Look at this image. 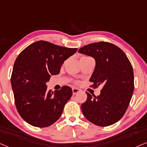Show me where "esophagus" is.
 <instances>
[{
    "label": "esophagus",
    "instance_id": "esophagus-1",
    "mask_svg": "<svg viewBox=\"0 0 147 147\" xmlns=\"http://www.w3.org/2000/svg\"><path fill=\"white\" fill-rule=\"evenodd\" d=\"M80 91V90L79 88H76V87L72 88V92H73V95H76V94L78 93Z\"/></svg>",
    "mask_w": 147,
    "mask_h": 147
}]
</instances>
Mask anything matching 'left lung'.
<instances>
[{
    "instance_id": "8db88e82",
    "label": "left lung",
    "mask_w": 147,
    "mask_h": 147,
    "mask_svg": "<svg viewBox=\"0 0 147 147\" xmlns=\"http://www.w3.org/2000/svg\"><path fill=\"white\" fill-rule=\"evenodd\" d=\"M78 52L94 58L95 67L89 81L91 86H103L97 97L86 92L83 115L96 125H111L123 117L131 99L134 79L131 63L121 49L108 42L90 43Z\"/></svg>"
}]
</instances>
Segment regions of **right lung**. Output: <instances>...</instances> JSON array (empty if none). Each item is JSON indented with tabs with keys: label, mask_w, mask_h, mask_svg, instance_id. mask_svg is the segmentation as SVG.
I'll use <instances>...</instances> for the list:
<instances>
[{
	"label": "right lung",
	"mask_w": 147,
	"mask_h": 147,
	"mask_svg": "<svg viewBox=\"0 0 147 147\" xmlns=\"http://www.w3.org/2000/svg\"><path fill=\"white\" fill-rule=\"evenodd\" d=\"M77 48L38 41L20 52L14 63L11 78L15 104L21 117L37 127L51 125L61 117L65 105L72 95L69 86L47 90L51 76L59 74L65 60Z\"/></svg>",
	"instance_id": "add662e5"
}]
</instances>
